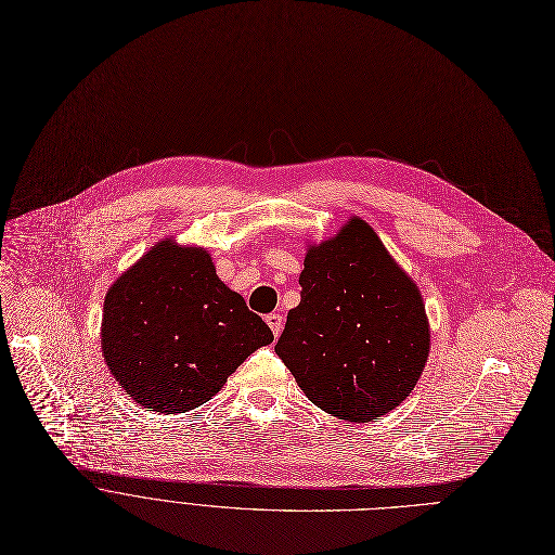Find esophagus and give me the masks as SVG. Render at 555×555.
I'll list each match as a JSON object with an SVG mask.
<instances>
[{"mask_svg": "<svg viewBox=\"0 0 555 555\" xmlns=\"http://www.w3.org/2000/svg\"><path fill=\"white\" fill-rule=\"evenodd\" d=\"M267 323H269V327H271V332H273V337H280L282 325H284L282 314H280V312H271V314H267Z\"/></svg>", "mask_w": 555, "mask_h": 555, "instance_id": "obj_1", "label": "esophagus"}]
</instances>
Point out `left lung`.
Wrapping results in <instances>:
<instances>
[{"label": "left lung", "mask_w": 555, "mask_h": 555, "mask_svg": "<svg viewBox=\"0 0 555 555\" xmlns=\"http://www.w3.org/2000/svg\"><path fill=\"white\" fill-rule=\"evenodd\" d=\"M275 354L312 404L365 422L396 409L428 357L422 297L361 218L306 254Z\"/></svg>", "instance_id": "obj_1"}]
</instances>
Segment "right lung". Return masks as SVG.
<instances>
[{
	"mask_svg": "<svg viewBox=\"0 0 555 555\" xmlns=\"http://www.w3.org/2000/svg\"><path fill=\"white\" fill-rule=\"evenodd\" d=\"M273 332L218 280L203 249L170 241L108 288L102 354L144 409L183 413L209 400Z\"/></svg>",
	"mask_w": 555,
	"mask_h": 555,
	"instance_id": "1",
	"label": "right lung"
}]
</instances>
